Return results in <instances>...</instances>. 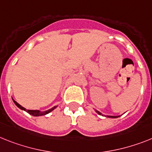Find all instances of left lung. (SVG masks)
Returning <instances> with one entry per match:
<instances>
[{
    "label": "left lung",
    "instance_id": "1",
    "mask_svg": "<svg viewBox=\"0 0 152 152\" xmlns=\"http://www.w3.org/2000/svg\"><path fill=\"white\" fill-rule=\"evenodd\" d=\"M96 112L98 113V114H100V115H101L102 113H100V112H99L98 110H96ZM107 117H111V118H117V117H119V116H107Z\"/></svg>",
    "mask_w": 152,
    "mask_h": 152
}]
</instances>
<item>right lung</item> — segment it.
I'll return each mask as SVG.
<instances>
[{"label": "right lung", "mask_w": 152, "mask_h": 152, "mask_svg": "<svg viewBox=\"0 0 152 152\" xmlns=\"http://www.w3.org/2000/svg\"><path fill=\"white\" fill-rule=\"evenodd\" d=\"M13 101H14V103L15 104V105L17 106L18 107L20 108V109L22 110H25V111L28 112L29 114L34 116V117H39V116L45 115V114H47V113H50L51 111H52V110H54L55 108L57 107V106H56V107H54L51 108V109L48 110H45V111H40V110H26L25 107H23L22 106L20 105L18 103H17V102L15 101V100H13Z\"/></svg>", "instance_id": "add662e5"}]
</instances>
